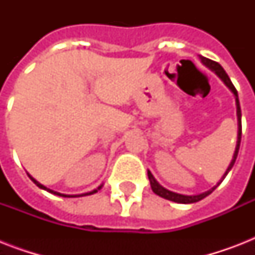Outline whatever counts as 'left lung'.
Listing matches in <instances>:
<instances>
[{"mask_svg":"<svg viewBox=\"0 0 255 255\" xmlns=\"http://www.w3.org/2000/svg\"><path fill=\"white\" fill-rule=\"evenodd\" d=\"M200 58H201L202 63H204V65H205L208 69H210L212 71H214V73L217 74L218 77H220V79H221V81L224 82V83H225V85L230 88V91L233 92L234 96H236V104H237V119H238L237 145H236V151H234V155H233V159H232V163L229 164V167H228V169H226L225 174L222 176L221 180L218 181L217 185H214L212 189L206 190V192H204V193H201V194H196V196H185V194H180V193H174V192H170V190L165 189L164 186L160 185L159 182L155 180V177H153V174H152L151 172L148 170V178H149V182H151V188H152V190H153V193H156L157 196H160V197L165 198V200H169V201L178 202V204H193V202L200 201V200H202V198H205L206 196H209V194L212 193V192H213V190L216 189L218 185H220V184H221L222 180L226 177V174L229 173L230 169L233 168L234 163H236V159H237L238 151H240V144H241V135H242L241 107H240V100H238L237 90H236V87H234L233 83H232V81H230V78L228 77V74L225 73V70L222 69V66L220 65V63L212 61V59H208V58H205V57H200Z\"/></svg>","mask_w":255,"mask_h":255,"instance_id":"1","label":"left lung"}]
</instances>
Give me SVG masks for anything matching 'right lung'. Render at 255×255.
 <instances>
[{
  "instance_id": "right-lung-1",
  "label": "right lung",
  "mask_w": 255,
  "mask_h": 255,
  "mask_svg": "<svg viewBox=\"0 0 255 255\" xmlns=\"http://www.w3.org/2000/svg\"><path fill=\"white\" fill-rule=\"evenodd\" d=\"M29 177L31 178V181H33L34 184H37L38 188H41V189L47 190V192H50V193L57 194V196H62V197H82V196H90V194L96 193V192H98V190H99L100 188H102V185H100L99 188H98V189H94V190H91V192H88V193H83V194H62V193H58V192H55V190H51V189H49V188H46V186H45V185H42V184H39V182H38L37 180H34V178L31 177L30 174H29Z\"/></svg>"
}]
</instances>
